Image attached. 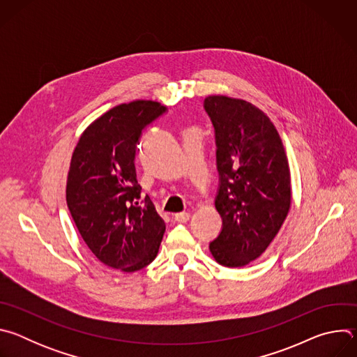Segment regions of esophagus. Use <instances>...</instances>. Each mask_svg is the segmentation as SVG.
<instances>
[{
    "instance_id": "esophagus-1",
    "label": "esophagus",
    "mask_w": 357,
    "mask_h": 357,
    "mask_svg": "<svg viewBox=\"0 0 357 357\" xmlns=\"http://www.w3.org/2000/svg\"><path fill=\"white\" fill-rule=\"evenodd\" d=\"M189 213L188 212H181V213H175L172 218H174V220L175 222H178V223H186L188 220H189Z\"/></svg>"
}]
</instances>
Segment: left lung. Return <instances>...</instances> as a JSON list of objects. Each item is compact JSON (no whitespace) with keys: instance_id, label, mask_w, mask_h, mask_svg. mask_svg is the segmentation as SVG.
<instances>
[{"instance_id":"left-lung-1","label":"left lung","mask_w":357,"mask_h":357,"mask_svg":"<svg viewBox=\"0 0 357 357\" xmlns=\"http://www.w3.org/2000/svg\"><path fill=\"white\" fill-rule=\"evenodd\" d=\"M203 107L215 128L222 216L209 248L219 264L244 267L266 251L288 215V160L271 120L248 101L209 96Z\"/></svg>"}]
</instances>
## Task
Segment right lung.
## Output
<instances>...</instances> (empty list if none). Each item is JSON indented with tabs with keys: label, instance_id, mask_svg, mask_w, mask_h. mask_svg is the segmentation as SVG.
I'll return each mask as SVG.
<instances>
[{
	"label": "right lung",
	"instance_id": "obj_1",
	"mask_svg": "<svg viewBox=\"0 0 357 357\" xmlns=\"http://www.w3.org/2000/svg\"><path fill=\"white\" fill-rule=\"evenodd\" d=\"M165 113L157 101L116 106L84 130L72 155L66 202L76 227L101 263L124 273L154 261L165 233L134 164L142 131Z\"/></svg>",
	"mask_w": 357,
	"mask_h": 357
}]
</instances>
